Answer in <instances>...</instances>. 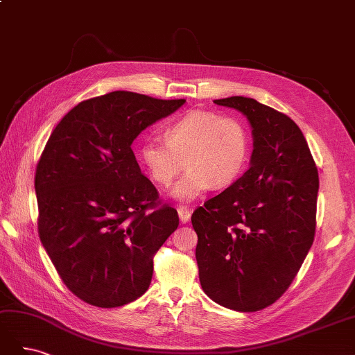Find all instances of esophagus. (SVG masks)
Wrapping results in <instances>:
<instances>
[{
	"label": "esophagus",
	"instance_id": "1",
	"mask_svg": "<svg viewBox=\"0 0 355 355\" xmlns=\"http://www.w3.org/2000/svg\"><path fill=\"white\" fill-rule=\"evenodd\" d=\"M178 213H179V219L184 222V223H187L191 219L192 210L188 206H179L178 207Z\"/></svg>",
	"mask_w": 355,
	"mask_h": 355
}]
</instances>
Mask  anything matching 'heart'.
Listing matches in <instances>:
<instances>
[{
	"label": "heart",
	"mask_w": 355,
	"mask_h": 355,
	"mask_svg": "<svg viewBox=\"0 0 355 355\" xmlns=\"http://www.w3.org/2000/svg\"><path fill=\"white\" fill-rule=\"evenodd\" d=\"M250 154V133L237 116L211 111H189L166 128V141L149 139L139 158L155 184L168 187L184 167L171 194L182 201L197 198L211 185L234 184Z\"/></svg>",
	"instance_id": "heart-1"
}]
</instances>
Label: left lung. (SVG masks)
<instances>
[{"label": "left lung", "mask_w": 355, "mask_h": 355, "mask_svg": "<svg viewBox=\"0 0 355 355\" xmlns=\"http://www.w3.org/2000/svg\"><path fill=\"white\" fill-rule=\"evenodd\" d=\"M253 128L250 167L192 213L200 283L241 313L272 305L295 280L315 235L318 171L292 118L254 99L214 101Z\"/></svg>", "instance_id": "left-lung-1"}]
</instances>
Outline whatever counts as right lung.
<instances>
[{
  "instance_id": "right-lung-1",
  "label": "right lung",
  "mask_w": 355,
  "mask_h": 355,
  "mask_svg": "<svg viewBox=\"0 0 355 355\" xmlns=\"http://www.w3.org/2000/svg\"><path fill=\"white\" fill-rule=\"evenodd\" d=\"M184 103L112 92L73 106L49 137L35 170L38 234L85 304L123 306L151 284L154 256L179 216L142 175L132 144Z\"/></svg>"
}]
</instances>
